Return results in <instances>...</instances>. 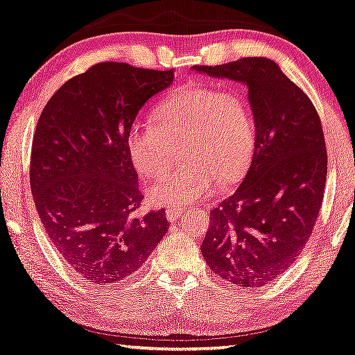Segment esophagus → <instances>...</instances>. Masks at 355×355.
<instances>
[{
	"mask_svg": "<svg viewBox=\"0 0 355 355\" xmlns=\"http://www.w3.org/2000/svg\"><path fill=\"white\" fill-rule=\"evenodd\" d=\"M185 213V208H180V206H172V208L165 209V216H167L168 221H177L182 214Z\"/></svg>",
	"mask_w": 355,
	"mask_h": 355,
	"instance_id": "1",
	"label": "esophagus"
}]
</instances>
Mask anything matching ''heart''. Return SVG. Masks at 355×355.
I'll list each match as a JSON object with an SVG mask.
<instances>
[{
	"label": "heart",
	"mask_w": 355,
	"mask_h": 355,
	"mask_svg": "<svg viewBox=\"0 0 355 355\" xmlns=\"http://www.w3.org/2000/svg\"><path fill=\"white\" fill-rule=\"evenodd\" d=\"M154 121H136L125 146L144 177L165 172L182 146L185 162L147 188L159 206L208 198L218 182L230 185L244 173L255 147V121L248 98L214 85L190 83L159 103Z\"/></svg>",
	"instance_id": "heart-1"
}]
</instances>
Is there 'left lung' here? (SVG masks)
Segmentation results:
<instances>
[{
    "mask_svg": "<svg viewBox=\"0 0 355 355\" xmlns=\"http://www.w3.org/2000/svg\"><path fill=\"white\" fill-rule=\"evenodd\" d=\"M195 70L249 87L252 162L234 195L209 211L201 254L224 280L259 288L291 267L315 230L327 173L320 114L270 58L244 57Z\"/></svg>",
    "mask_w": 355,
    "mask_h": 355,
    "instance_id": "obj_1",
    "label": "left lung"
}]
</instances>
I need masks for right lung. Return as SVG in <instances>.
Segmentation results:
<instances>
[{
    "label": "right lung",
    "instance_id": "add662e5",
    "mask_svg": "<svg viewBox=\"0 0 355 355\" xmlns=\"http://www.w3.org/2000/svg\"><path fill=\"white\" fill-rule=\"evenodd\" d=\"M173 70L100 62L70 78L40 113L31 149V190L49 239L92 284L131 275L167 232L165 211L139 214L142 195L125 137Z\"/></svg>",
    "mask_w": 355,
    "mask_h": 355
}]
</instances>
